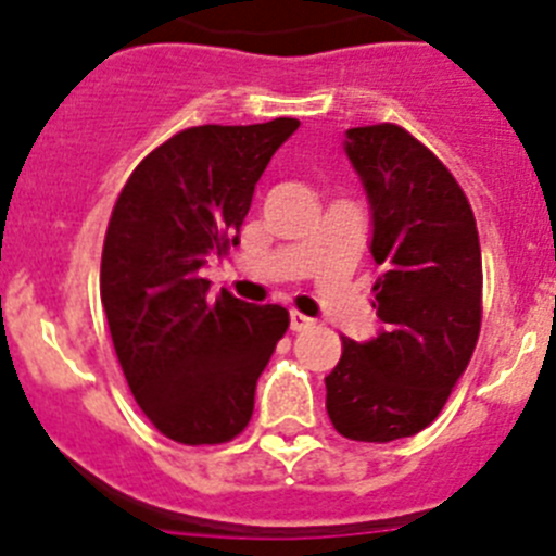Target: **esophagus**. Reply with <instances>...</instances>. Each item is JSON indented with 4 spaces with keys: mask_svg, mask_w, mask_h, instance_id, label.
<instances>
[{
    "mask_svg": "<svg viewBox=\"0 0 556 556\" xmlns=\"http://www.w3.org/2000/svg\"><path fill=\"white\" fill-rule=\"evenodd\" d=\"M289 326H292V331H308V328L314 326V320L312 317H306V314L292 312L289 314Z\"/></svg>",
    "mask_w": 556,
    "mask_h": 556,
    "instance_id": "1",
    "label": "esophagus"
}]
</instances>
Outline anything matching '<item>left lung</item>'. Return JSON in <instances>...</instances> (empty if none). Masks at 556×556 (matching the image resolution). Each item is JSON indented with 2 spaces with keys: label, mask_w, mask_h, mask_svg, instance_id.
Here are the masks:
<instances>
[{
  "label": "left lung",
  "mask_w": 556,
  "mask_h": 556,
  "mask_svg": "<svg viewBox=\"0 0 556 556\" xmlns=\"http://www.w3.org/2000/svg\"><path fill=\"white\" fill-rule=\"evenodd\" d=\"M345 155L370 205L381 328L342 339L326 376L333 429L358 443L412 437L443 412L481 326V248L465 191L397 125L351 127Z\"/></svg>",
  "instance_id": "obj_1"
}]
</instances>
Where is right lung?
<instances>
[{
	"label": "right lung",
	"mask_w": 556,
	"mask_h": 556,
	"mask_svg": "<svg viewBox=\"0 0 556 556\" xmlns=\"http://www.w3.org/2000/svg\"><path fill=\"white\" fill-rule=\"evenodd\" d=\"M298 127H189L132 169L113 205L102 308L136 404L175 443H228L250 424L255 381L289 328L283 306L225 289L211 301L200 269L239 244L255 184Z\"/></svg>",
	"instance_id": "obj_1"
}]
</instances>
